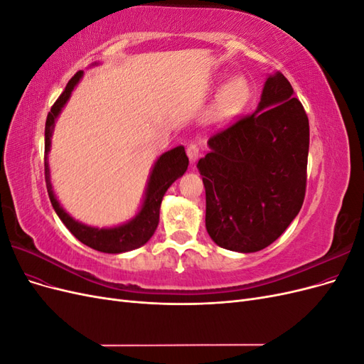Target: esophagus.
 I'll return each mask as SVG.
<instances>
[{
	"mask_svg": "<svg viewBox=\"0 0 364 364\" xmlns=\"http://www.w3.org/2000/svg\"><path fill=\"white\" fill-rule=\"evenodd\" d=\"M186 155H188L191 162H196V159L200 155V150L196 144H191V146H188V149H186Z\"/></svg>",
	"mask_w": 364,
	"mask_h": 364,
	"instance_id": "obj_1",
	"label": "esophagus"
}]
</instances>
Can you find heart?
<instances>
[{"instance_id":"obj_1","label":"heart","mask_w":364,"mask_h":364,"mask_svg":"<svg viewBox=\"0 0 364 364\" xmlns=\"http://www.w3.org/2000/svg\"><path fill=\"white\" fill-rule=\"evenodd\" d=\"M252 95L250 83L243 75H235L220 87L205 119L211 124H225L245 111Z\"/></svg>"}]
</instances>
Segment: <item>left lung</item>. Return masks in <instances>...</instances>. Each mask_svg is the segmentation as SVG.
Segmentation results:
<instances>
[{"label": "left lung", "instance_id": "obj_1", "mask_svg": "<svg viewBox=\"0 0 364 364\" xmlns=\"http://www.w3.org/2000/svg\"><path fill=\"white\" fill-rule=\"evenodd\" d=\"M284 74L264 83L255 112L208 139L197 164L205 225L220 247L250 253L270 246L299 214L306 185L310 124Z\"/></svg>", "mask_w": 364, "mask_h": 364}]
</instances>
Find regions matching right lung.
<instances>
[{"label":"right lung","mask_w":364,"mask_h":364,"mask_svg":"<svg viewBox=\"0 0 364 364\" xmlns=\"http://www.w3.org/2000/svg\"><path fill=\"white\" fill-rule=\"evenodd\" d=\"M98 65L97 62L92 63V67ZM83 71L75 73L73 79L68 82L65 91L53 105L51 111L48 112L47 123H46V182H47V191L50 196L51 205L54 211L59 215L63 225L70 229V232L82 241L87 247L95 249L98 252L105 253H123L138 249L144 246L147 241L155 234V230L159 223V209L164 194L171 186V183L183 176V173L188 168V156H186L183 146H178L168 151L162 153V155L153 164L147 186L142 197V203L139 206V211L123 225H117L112 228H95L85 225L79 220L73 218L63 206L59 203L56 194L53 191V185L50 179V167H48V153L51 149V136L56 119L60 115L62 109L68 103L71 92L74 87L79 85L82 80Z\"/></svg>","instance_id":"1"}]
</instances>
